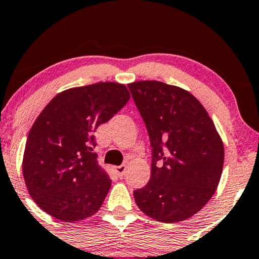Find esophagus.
Here are the masks:
<instances>
[{"mask_svg": "<svg viewBox=\"0 0 259 259\" xmlns=\"http://www.w3.org/2000/svg\"><path fill=\"white\" fill-rule=\"evenodd\" d=\"M126 170V165L125 164H121L119 166H114V171H116V174L118 176H123L124 172H125Z\"/></svg>", "mask_w": 259, "mask_h": 259, "instance_id": "obj_1", "label": "esophagus"}]
</instances>
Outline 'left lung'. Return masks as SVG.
I'll use <instances>...</instances> for the list:
<instances>
[{
	"label": "left lung",
	"instance_id": "1",
	"mask_svg": "<svg viewBox=\"0 0 259 259\" xmlns=\"http://www.w3.org/2000/svg\"><path fill=\"white\" fill-rule=\"evenodd\" d=\"M151 140L149 182L134 192L143 213L164 223L185 221L219 186L224 147L212 119L187 90L158 80L127 84Z\"/></svg>",
	"mask_w": 259,
	"mask_h": 259
}]
</instances>
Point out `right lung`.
I'll return each mask as SVG.
<instances>
[{
	"label": "right lung",
	"mask_w": 259,
	"mask_h": 259,
	"mask_svg": "<svg viewBox=\"0 0 259 259\" xmlns=\"http://www.w3.org/2000/svg\"><path fill=\"white\" fill-rule=\"evenodd\" d=\"M129 99L124 84L100 82L64 90L40 112L25 145L23 175L45 212L64 222L98 212L112 181L93 153L94 133Z\"/></svg>",
	"instance_id": "right-lung-1"
}]
</instances>
